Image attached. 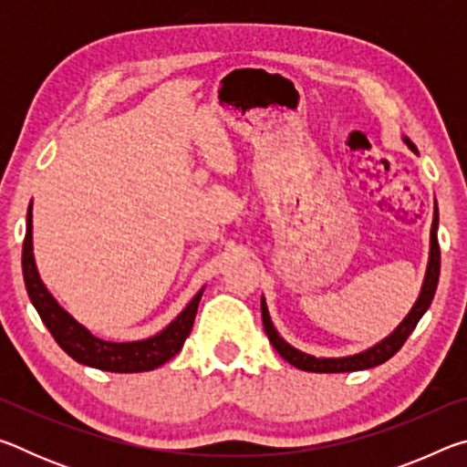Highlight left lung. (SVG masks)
I'll return each instance as SVG.
<instances>
[{"label": "left lung", "instance_id": "left-lung-1", "mask_svg": "<svg viewBox=\"0 0 467 467\" xmlns=\"http://www.w3.org/2000/svg\"><path fill=\"white\" fill-rule=\"evenodd\" d=\"M406 144L418 152L416 146L410 140H404ZM437 226H439V210L437 203H434V218H432V228H431V259H429V267H426V278L422 284V292L418 296L416 305L412 306V311L408 313V317L400 323L398 329L393 331L389 337H385L381 344H377L368 350L354 354V357H346V358H315L309 357V354L298 352L296 348H292L290 344L284 342V339L278 336V331L274 329L270 313H267L265 300L262 298V319H264V329L267 337H270V344L275 348V352L280 357L290 362L292 367H296L300 370H309V373H350V370H365V368H373L377 365H383L385 360H389L395 352L400 350L408 336L412 334L414 327L418 326L422 315L429 309L434 296V290H437L439 284V274H441V247H439V239H437Z\"/></svg>", "mask_w": 467, "mask_h": 467}]
</instances>
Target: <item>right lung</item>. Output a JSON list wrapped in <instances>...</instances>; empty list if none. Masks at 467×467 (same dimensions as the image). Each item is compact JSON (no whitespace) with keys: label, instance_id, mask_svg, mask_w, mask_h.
<instances>
[{"label":"right lung","instance_id":"add662e5","mask_svg":"<svg viewBox=\"0 0 467 467\" xmlns=\"http://www.w3.org/2000/svg\"><path fill=\"white\" fill-rule=\"evenodd\" d=\"M22 274L30 300H33L36 313L41 315L47 329L51 331L63 350L74 360L82 362L100 370L110 373H141V370H152L164 365L183 348L187 336L192 334L193 319L200 305L202 292L193 296L179 317L164 327L161 334H156L140 342H105V339L94 337L88 329H84L80 323L61 309L38 278L35 257H33V203L28 205L26 216V236L22 244Z\"/></svg>","mask_w":467,"mask_h":467}]
</instances>
